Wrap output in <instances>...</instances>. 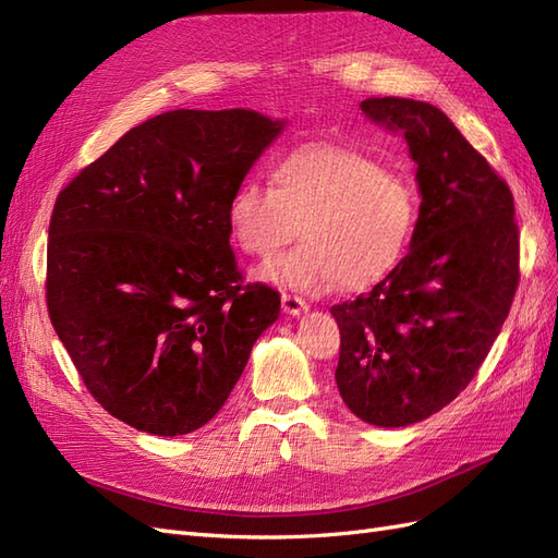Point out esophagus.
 Listing matches in <instances>:
<instances>
[{
	"mask_svg": "<svg viewBox=\"0 0 558 558\" xmlns=\"http://www.w3.org/2000/svg\"><path fill=\"white\" fill-rule=\"evenodd\" d=\"M281 307H283V312H286V314L298 316V314H302V312L307 310V302L302 300V298H298V295L281 293Z\"/></svg>",
	"mask_w": 558,
	"mask_h": 558,
	"instance_id": "esophagus-1",
	"label": "esophagus"
}]
</instances>
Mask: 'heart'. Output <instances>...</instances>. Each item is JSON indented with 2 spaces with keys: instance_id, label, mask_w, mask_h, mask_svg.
I'll use <instances>...</instances> for the list:
<instances>
[{
  "instance_id": "b5f03b06",
  "label": "heart",
  "mask_w": 558,
  "mask_h": 558,
  "mask_svg": "<svg viewBox=\"0 0 558 558\" xmlns=\"http://www.w3.org/2000/svg\"><path fill=\"white\" fill-rule=\"evenodd\" d=\"M418 197L402 177L359 148L312 142L281 156L269 189L242 183L228 202V230L246 256L269 258L300 228L305 240L256 277L295 291H363L393 272L416 226Z\"/></svg>"
}]
</instances>
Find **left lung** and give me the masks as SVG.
Here are the masks:
<instances>
[{
	"instance_id": "left-lung-1",
	"label": "left lung",
	"mask_w": 558,
	"mask_h": 558,
	"mask_svg": "<svg viewBox=\"0 0 558 558\" xmlns=\"http://www.w3.org/2000/svg\"><path fill=\"white\" fill-rule=\"evenodd\" d=\"M361 109L402 130L421 207L393 272L330 307L335 381L359 418L400 428L447 408L492 351L519 286V226L510 185L440 109L402 97H369Z\"/></svg>"
}]
</instances>
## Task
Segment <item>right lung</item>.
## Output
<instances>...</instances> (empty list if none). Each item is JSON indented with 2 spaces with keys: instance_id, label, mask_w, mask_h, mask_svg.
<instances>
[{
  "instance_id": "obj_1",
  "label": "right lung",
  "mask_w": 558,
  "mask_h": 558,
  "mask_svg": "<svg viewBox=\"0 0 558 558\" xmlns=\"http://www.w3.org/2000/svg\"><path fill=\"white\" fill-rule=\"evenodd\" d=\"M283 123L177 109L132 128L60 191L46 305L90 396L128 426L185 435L223 408L281 298L242 283L228 202Z\"/></svg>"
}]
</instances>
